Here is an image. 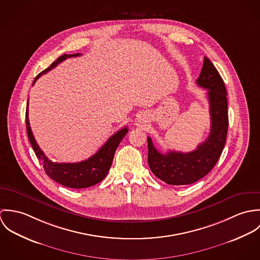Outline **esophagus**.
<instances>
[{
    "label": "esophagus",
    "instance_id": "obj_1",
    "mask_svg": "<svg viewBox=\"0 0 260 260\" xmlns=\"http://www.w3.org/2000/svg\"><path fill=\"white\" fill-rule=\"evenodd\" d=\"M146 122H147V120H146V116L145 115H142L141 117H139L137 119V125H139V126L144 125Z\"/></svg>",
    "mask_w": 260,
    "mask_h": 260
}]
</instances>
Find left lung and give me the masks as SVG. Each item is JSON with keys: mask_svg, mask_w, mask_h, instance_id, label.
<instances>
[{"mask_svg": "<svg viewBox=\"0 0 260 260\" xmlns=\"http://www.w3.org/2000/svg\"><path fill=\"white\" fill-rule=\"evenodd\" d=\"M201 88L207 89L211 119L207 139L191 152H159L150 137L148 165L153 174L170 185H188L209 173L222 153L228 129L227 92L222 78L211 61L204 57L203 66L196 81Z\"/></svg>", "mask_w": 260, "mask_h": 260, "instance_id": "8db88e82", "label": "left lung"}]
</instances>
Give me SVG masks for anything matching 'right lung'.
Wrapping results in <instances>:
<instances>
[{
  "label": "right lung",
  "instance_id": "right-lung-1",
  "mask_svg": "<svg viewBox=\"0 0 260 260\" xmlns=\"http://www.w3.org/2000/svg\"><path fill=\"white\" fill-rule=\"evenodd\" d=\"M81 54H72L67 55L64 54L59 57L55 62L51 64L50 67L42 71L40 74L35 78L33 85L38 79L48 71L55 68L59 63L63 62L67 58L77 57ZM28 105V104H27ZM26 125H27V132L30 143L34 149L38 159L41 161V164L44 167L46 174L55 180L56 182L60 183L61 185L70 187V188H87L90 186L95 185L101 182L106 175L112 165V161L114 158V154L117 147L119 146L120 142L124 138V136L128 132V128L124 127L106 141V143L99 149L93 156L88 158L87 160L77 162V163H56L48 159V157L44 154V152L40 149L39 145L35 140L33 132L30 127L29 118H28V106L26 110Z\"/></svg>",
  "mask_w": 260,
  "mask_h": 260
}]
</instances>
